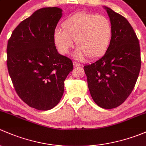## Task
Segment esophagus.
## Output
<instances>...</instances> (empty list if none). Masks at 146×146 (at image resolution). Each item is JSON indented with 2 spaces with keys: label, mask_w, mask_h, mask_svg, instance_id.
Listing matches in <instances>:
<instances>
[{
  "label": "esophagus",
  "mask_w": 146,
  "mask_h": 146,
  "mask_svg": "<svg viewBox=\"0 0 146 146\" xmlns=\"http://www.w3.org/2000/svg\"><path fill=\"white\" fill-rule=\"evenodd\" d=\"M73 66L74 67H80V64H79V63H76V62H73Z\"/></svg>",
  "instance_id": "obj_1"
}]
</instances>
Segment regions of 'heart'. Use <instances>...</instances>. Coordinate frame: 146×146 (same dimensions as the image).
<instances>
[{
    "label": "heart",
    "mask_w": 146,
    "mask_h": 146,
    "mask_svg": "<svg viewBox=\"0 0 146 146\" xmlns=\"http://www.w3.org/2000/svg\"><path fill=\"white\" fill-rule=\"evenodd\" d=\"M62 29L53 31V42L60 54L66 55L74 46H77L74 58L82 60L88 57L94 60L103 56L108 50L112 37V26L105 16L80 12L64 20Z\"/></svg>",
    "instance_id": "b5f03b06"
}]
</instances>
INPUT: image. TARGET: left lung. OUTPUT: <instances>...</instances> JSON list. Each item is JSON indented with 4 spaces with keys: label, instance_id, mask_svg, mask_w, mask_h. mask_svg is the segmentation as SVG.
<instances>
[{
    "label": "left lung",
    "instance_id": "obj_1",
    "mask_svg": "<svg viewBox=\"0 0 146 146\" xmlns=\"http://www.w3.org/2000/svg\"><path fill=\"white\" fill-rule=\"evenodd\" d=\"M112 26L110 45L102 58L84 66L94 102L105 109L122 104L130 95L141 69L140 45L127 19L104 6Z\"/></svg>",
    "mask_w": 146,
    "mask_h": 146
}]
</instances>
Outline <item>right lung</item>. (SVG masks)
Masks as SVG:
<instances>
[{"label":"right lung","mask_w":146,"mask_h":146,"mask_svg":"<svg viewBox=\"0 0 146 146\" xmlns=\"http://www.w3.org/2000/svg\"><path fill=\"white\" fill-rule=\"evenodd\" d=\"M62 12L57 7L36 10L15 29L7 42V65L15 89L38 110L58 104L64 80L73 70L71 60L58 53L53 42Z\"/></svg>","instance_id":"add662e5"}]
</instances>
